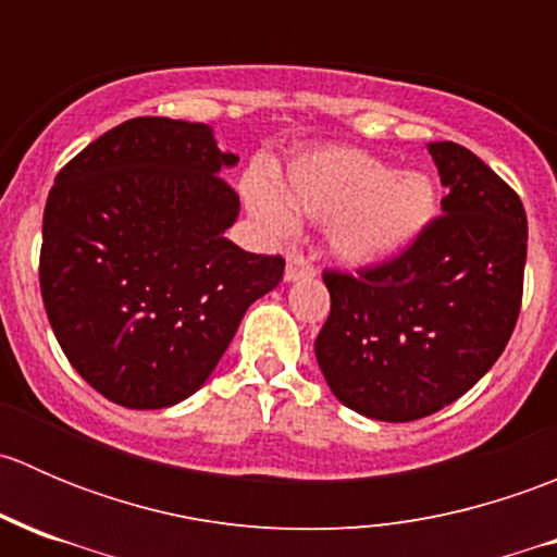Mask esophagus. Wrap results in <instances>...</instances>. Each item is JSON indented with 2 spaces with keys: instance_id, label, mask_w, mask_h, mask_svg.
<instances>
[{
  "instance_id": "1",
  "label": "esophagus",
  "mask_w": 557,
  "mask_h": 557,
  "mask_svg": "<svg viewBox=\"0 0 557 557\" xmlns=\"http://www.w3.org/2000/svg\"><path fill=\"white\" fill-rule=\"evenodd\" d=\"M307 277H314V263L305 256V252L294 250L288 256V267H285V280L294 283V280H307Z\"/></svg>"
}]
</instances>
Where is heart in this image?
Instances as JSON below:
<instances>
[{
  "instance_id": "obj_1",
  "label": "heart",
  "mask_w": 557,
  "mask_h": 557,
  "mask_svg": "<svg viewBox=\"0 0 557 557\" xmlns=\"http://www.w3.org/2000/svg\"><path fill=\"white\" fill-rule=\"evenodd\" d=\"M283 196L312 221H331V247L347 263L383 261L412 243L436 215V190L425 174L396 172L356 148H325L299 159ZM247 201L272 232L283 234L294 223L269 185H247Z\"/></svg>"
}]
</instances>
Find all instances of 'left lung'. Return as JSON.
<instances>
[{
    "mask_svg": "<svg viewBox=\"0 0 557 557\" xmlns=\"http://www.w3.org/2000/svg\"><path fill=\"white\" fill-rule=\"evenodd\" d=\"M447 196L401 252L358 272L325 269L331 312L314 339L345 407L409 423L463 396L507 347L522 305L520 196L455 143H431Z\"/></svg>",
    "mask_w": 557,
    "mask_h": 557,
    "instance_id": "8db88e82",
    "label": "left lung"
}]
</instances>
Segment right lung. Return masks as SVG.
<instances>
[{
  "label": "right lung",
  "instance_id": "add662e5",
  "mask_svg": "<svg viewBox=\"0 0 557 557\" xmlns=\"http://www.w3.org/2000/svg\"><path fill=\"white\" fill-rule=\"evenodd\" d=\"M212 128L132 117L61 166L45 201L39 290L83 380L128 409L199 391L285 258L223 237L239 196Z\"/></svg>",
  "mask_w": 557,
  "mask_h": 557
}]
</instances>
